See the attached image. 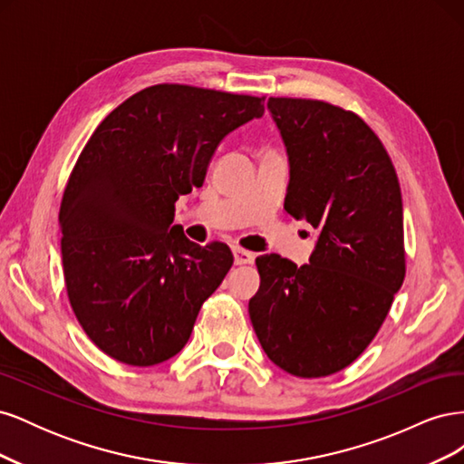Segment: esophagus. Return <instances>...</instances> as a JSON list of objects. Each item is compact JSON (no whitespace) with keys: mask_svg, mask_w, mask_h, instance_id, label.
<instances>
[{"mask_svg":"<svg viewBox=\"0 0 464 464\" xmlns=\"http://www.w3.org/2000/svg\"><path fill=\"white\" fill-rule=\"evenodd\" d=\"M234 263L236 265H251L256 259V256L251 254V251H246V249H240V247H234Z\"/></svg>","mask_w":464,"mask_h":464,"instance_id":"34e87169","label":"esophagus"}]
</instances>
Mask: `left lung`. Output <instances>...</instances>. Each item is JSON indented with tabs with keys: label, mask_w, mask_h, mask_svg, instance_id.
Here are the masks:
<instances>
[{
	"label": "left lung",
	"mask_w": 464,
	"mask_h": 464,
	"mask_svg": "<svg viewBox=\"0 0 464 464\" xmlns=\"http://www.w3.org/2000/svg\"><path fill=\"white\" fill-rule=\"evenodd\" d=\"M290 179L285 208L317 228L310 263L256 259L249 319L265 354L298 377L353 363L385 321L404 280L402 198L377 135L353 111L305 98H269Z\"/></svg>",
	"instance_id": "obj_1"
}]
</instances>
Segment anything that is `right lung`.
<instances>
[{
    "label": "right lung",
    "instance_id": "right-lung-1",
    "mask_svg": "<svg viewBox=\"0 0 464 464\" xmlns=\"http://www.w3.org/2000/svg\"><path fill=\"white\" fill-rule=\"evenodd\" d=\"M263 111L257 96L154 85L110 111L82 149L60 208L63 276L108 356L145 368L189 341L234 257L227 244L189 242L174 203L203 186L222 139Z\"/></svg>",
    "mask_w": 464,
    "mask_h": 464
}]
</instances>
